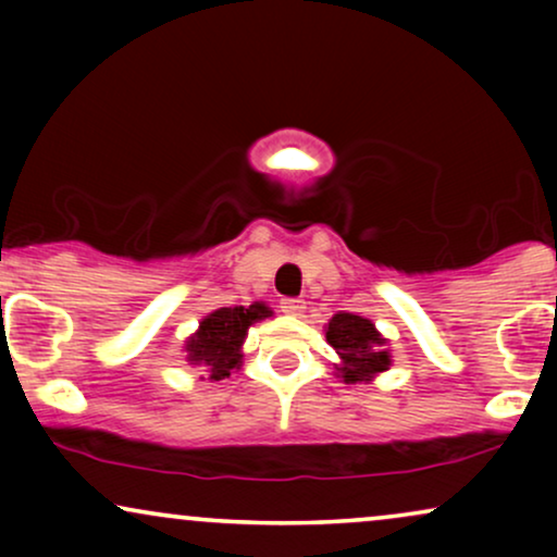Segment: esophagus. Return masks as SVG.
I'll return each mask as SVG.
<instances>
[{
  "label": "esophagus",
  "instance_id": "obj_1",
  "mask_svg": "<svg viewBox=\"0 0 557 557\" xmlns=\"http://www.w3.org/2000/svg\"><path fill=\"white\" fill-rule=\"evenodd\" d=\"M304 309H307V301L304 299H281V311L292 317H301Z\"/></svg>",
  "mask_w": 557,
  "mask_h": 557
}]
</instances>
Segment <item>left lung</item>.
<instances>
[{
	"label": "left lung",
	"instance_id": "8db88e82",
	"mask_svg": "<svg viewBox=\"0 0 557 557\" xmlns=\"http://www.w3.org/2000/svg\"><path fill=\"white\" fill-rule=\"evenodd\" d=\"M326 342L337 349L342 360V380L345 383H368L391 368L387 339L375 330L370 319L339 311L326 324Z\"/></svg>",
	"mask_w": 557,
	"mask_h": 557
}]
</instances>
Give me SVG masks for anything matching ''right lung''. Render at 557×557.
Wrapping results in <instances>:
<instances>
[{"label": "right lung", "instance_id": "right-lung-1", "mask_svg": "<svg viewBox=\"0 0 557 557\" xmlns=\"http://www.w3.org/2000/svg\"><path fill=\"white\" fill-rule=\"evenodd\" d=\"M271 314L273 311L261 301L250 304V307L215 309L202 319L200 330L187 339V362L205 364L210 380L231 377V372L240 368V347L246 342L248 326Z\"/></svg>", "mask_w": 557, "mask_h": 557}]
</instances>
